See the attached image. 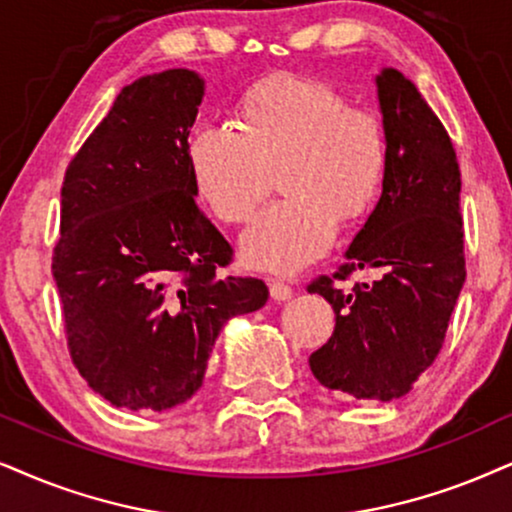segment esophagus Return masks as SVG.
Wrapping results in <instances>:
<instances>
[{"instance_id": "1", "label": "esophagus", "mask_w": 512, "mask_h": 512, "mask_svg": "<svg viewBox=\"0 0 512 512\" xmlns=\"http://www.w3.org/2000/svg\"><path fill=\"white\" fill-rule=\"evenodd\" d=\"M269 293L274 297L276 302H286L293 297V288L288 286V283H281V281H271L269 283Z\"/></svg>"}]
</instances>
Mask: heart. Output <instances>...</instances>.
I'll return each instance as SVG.
<instances>
[{"mask_svg": "<svg viewBox=\"0 0 512 512\" xmlns=\"http://www.w3.org/2000/svg\"><path fill=\"white\" fill-rule=\"evenodd\" d=\"M236 126L205 122L189 139L193 186L222 222H245L278 172L286 198L241 236L250 269L295 274L333 248L340 217L366 215L387 174L383 122L349 108L333 84L304 75L269 77L238 103Z\"/></svg>", "mask_w": 512, "mask_h": 512, "instance_id": "obj_1", "label": "heart"}]
</instances>
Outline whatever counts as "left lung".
<instances>
[{
    "instance_id": "left-lung-1",
    "label": "left lung",
    "mask_w": 512,
    "mask_h": 512,
    "mask_svg": "<svg viewBox=\"0 0 512 512\" xmlns=\"http://www.w3.org/2000/svg\"><path fill=\"white\" fill-rule=\"evenodd\" d=\"M387 137L383 196L354 236L335 278L375 269L352 293L328 276L309 283L333 304L331 340L309 357L314 378L349 399L404 397L442 349L465 283L456 151L416 84L399 70L375 75Z\"/></svg>"
}]
</instances>
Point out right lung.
<instances>
[{"label":"right lung","instance_id":"right-lung-1","mask_svg":"<svg viewBox=\"0 0 512 512\" xmlns=\"http://www.w3.org/2000/svg\"><path fill=\"white\" fill-rule=\"evenodd\" d=\"M203 94L186 68L122 87L63 179L51 274L68 349L120 409L191 399L224 323L269 300L260 278L217 276L231 245L198 210L186 158Z\"/></svg>","mask_w":512,"mask_h":512}]
</instances>
